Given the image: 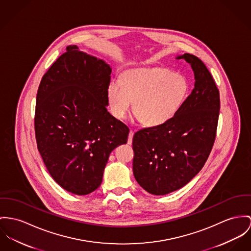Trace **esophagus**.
Listing matches in <instances>:
<instances>
[{
	"mask_svg": "<svg viewBox=\"0 0 251 251\" xmlns=\"http://www.w3.org/2000/svg\"><path fill=\"white\" fill-rule=\"evenodd\" d=\"M133 136H134V131H133V130H130L129 136H128V144H132V141H133Z\"/></svg>",
	"mask_w": 251,
	"mask_h": 251,
	"instance_id": "34e87169",
	"label": "esophagus"
}]
</instances>
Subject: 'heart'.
I'll return each instance as SVG.
<instances>
[{"label": "heart", "instance_id": "obj_1", "mask_svg": "<svg viewBox=\"0 0 251 251\" xmlns=\"http://www.w3.org/2000/svg\"><path fill=\"white\" fill-rule=\"evenodd\" d=\"M189 93L186 78L166 69H135L108 86V100L113 116L123 119L135 101V112L148 126L170 120L181 108Z\"/></svg>", "mask_w": 251, "mask_h": 251}]
</instances>
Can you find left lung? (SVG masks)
<instances>
[{
    "label": "left lung",
    "mask_w": 251,
    "mask_h": 251,
    "mask_svg": "<svg viewBox=\"0 0 251 251\" xmlns=\"http://www.w3.org/2000/svg\"><path fill=\"white\" fill-rule=\"evenodd\" d=\"M195 75V88L167 122L144 128L133 137V171L147 192L166 195L187 184L206 162L215 142L220 93L200 58L184 53Z\"/></svg>",
    "instance_id": "left-lung-1"
}]
</instances>
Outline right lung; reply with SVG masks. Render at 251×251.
<instances>
[{
    "instance_id": "right-lung-1",
    "label": "right lung",
    "mask_w": 251,
    "mask_h": 251,
    "mask_svg": "<svg viewBox=\"0 0 251 251\" xmlns=\"http://www.w3.org/2000/svg\"><path fill=\"white\" fill-rule=\"evenodd\" d=\"M111 74L103 60L70 45L40 82L37 148L50 176L71 193L97 189L111 152L127 143L129 128L106 108Z\"/></svg>"
}]
</instances>
